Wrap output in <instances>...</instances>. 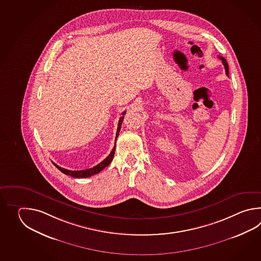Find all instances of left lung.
<instances>
[{
  "label": "left lung",
  "mask_w": 261,
  "mask_h": 261,
  "mask_svg": "<svg viewBox=\"0 0 261 261\" xmlns=\"http://www.w3.org/2000/svg\"><path fill=\"white\" fill-rule=\"evenodd\" d=\"M218 58L221 60L222 63H223V65H224V67H225V70H226V74H227V76H228V64H227L226 59H224V58L221 57V56H218Z\"/></svg>",
  "instance_id": "8db88e82"
}]
</instances>
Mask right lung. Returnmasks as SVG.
Masks as SVG:
<instances>
[{
	"label": "right lung",
	"mask_w": 261,
	"mask_h": 261,
	"mask_svg": "<svg viewBox=\"0 0 261 261\" xmlns=\"http://www.w3.org/2000/svg\"><path fill=\"white\" fill-rule=\"evenodd\" d=\"M125 114H126V112H123L122 115H125ZM123 118H124V117H120V118H119V121H118L117 135H116V141H117V137H118L119 130H120L121 125H122ZM115 151H116V144H115V146L113 147L111 153L109 154V155L106 158L105 161H101V162H100L98 165H96V166L93 167V168L87 169V170H83V171H70V170H66V169H64V168H61V167L58 166V165L55 164V163H54V165H55V166L57 167V168H58L61 172H63V173H64V174H66V175H70V176H72V177L75 178L89 177V176H91V175H94L96 173H99L100 171H102L106 167L108 166V165L111 163V161H113V158H114V155H115Z\"/></svg>",
	"instance_id": "1"
}]
</instances>
